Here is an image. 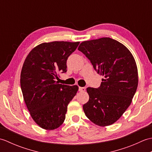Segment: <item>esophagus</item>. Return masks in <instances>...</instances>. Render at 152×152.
Here are the masks:
<instances>
[{
  "mask_svg": "<svg viewBox=\"0 0 152 152\" xmlns=\"http://www.w3.org/2000/svg\"><path fill=\"white\" fill-rule=\"evenodd\" d=\"M79 91L80 92H84L86 91V88L85 87H80Z\"/></svg>",
  "mask_w": 152,
  "mask_h": 152,
  "instance_id": "1",
  "label": "esophagus"
}]
</instances>
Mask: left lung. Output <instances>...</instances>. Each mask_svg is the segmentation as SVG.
I'll return each mask as SVG.
<instances>
[{
	"instance_id": "8db88e82",
	"label": "left lung",
	"mask_w": 152,
	"mask_h": 152,
	"mask_svg": "<svg viewBox=\"0 0 152 152\" xmlns=\"http://www.w3.org/2000/svg\"><path fill=\"white\" fill-rule=\"evenodd\" d=\"M78 50L104 77L99 88H87L89 99L83 104V111L95 124L110 125L130 106L136 93L138 77L135 60L124 44L108 37L82 42Z\"/></svg>"
}]
</instances>
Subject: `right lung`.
<instances>
[{"label": "right lung", "mask_w": 152, "mask_h": 152, "mask_svg": "<svg viewBox=\"0 0 152 152\" xmlns=\"http://www.w3.org/2000/svg\"><path fill=\"white\" fill-rule=\"evenodd\" d=\"M80 42H51L34 48L28 54L20 76L23 99L32 118L41 128L53 130L63 124L67 106L77 86L59 83V72H66V61Z\"/></svg>", "instance_id": "right-lung-1"}]
</instances>
